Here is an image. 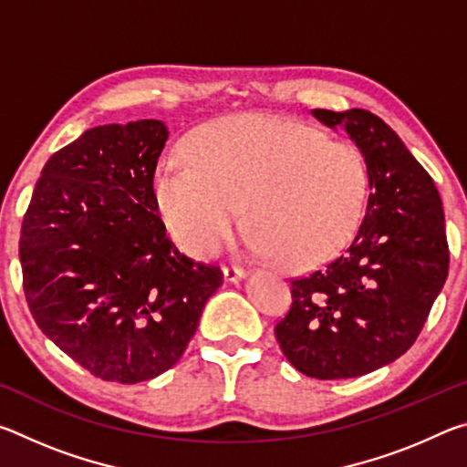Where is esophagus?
<instances>
[{
  "mask_svg": "<svg viewBox=\"0 0 467 467\" xmlns=\"http://www.w3.org/2000/svg\"><path fill=\"white\" fill-rule=\"evenodd\" d=\"M223 274H224L226 282H236V280L244 278V270H243V267H236V265H226Z\"/></svg>",
  "mask_w": 467,
  "mask_h": 467,
  "instance_id": "1",
  "label": "esophagus"
}]
</instances>
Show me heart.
<instances>
[{"instance_id":"b5f03b06","label":"heart","mask_w":467,"mask_h":467,"mask_svg":"<svg viewBox=\"0 0 467 467\" xmlns=\"http://www.w3.org/2000/svg\"><path fill=\"white\" fill-rule=\"evenodd\" d=\"M192 164L162 162L152 192L181 247L212 257L233 239L243 208L251 249L306 267L352 239L367 202L365 158L346 141L267 113L212 121L189 136Z\"/></svg>"}]
</instances>
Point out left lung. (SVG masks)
Returning a JSON list of instances; mask_svg holds the SVG:
<instances>
[{
	"instance_id": "obj_1",
	"label": "left lung",
	"mask_w": 467,
	"mask_h": 467,
	"mask_svg": "<svg viewBox=\"0 0 467 467\" xmlns=\"http://www.w3.org/2000/svg\"><path fill=\"white\" fill-rule=\"evenodd\" d=\"M365 156L368 202L352 243L321 270L292 280L275 323L284 357L321 381L389 365L416 342L449 272L437 187L389 125L365 109H313Z\"/></svg>"
}]
</instances>
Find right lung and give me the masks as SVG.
I'll use <instances>...</instances> for the list:
<instances>
[{
  "instance_id": "right-lung-1",
  "label": "right lung",
  "mask_w": 467,
  "mask_h": 467,
  "mask_svg": "<svg viewBox=\"0 0 467 467\" xmlns=\"http://www.w3.org/2000/svg\"><path fill=\"white\" fill-rule=\"evenodd\" d=\"M167 140L156 119L84 131L47 161L22 223L38 329L105 381L169 370L223 284L220 267L179 253L158 216L152 181Z\"/></svg>"
}]
</instances>
